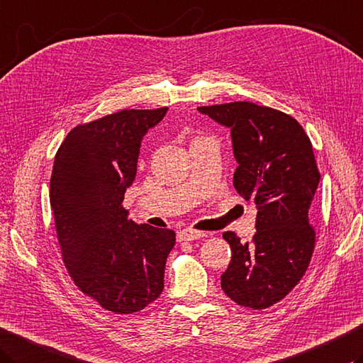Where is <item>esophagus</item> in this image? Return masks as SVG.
Wrapping results in <instances>:
<instances>
[{
    "label": "esophagus",
    "mask_w": 363,
    "mask_h": 363,
    "mask_svg": "<svg viewBox=\"0 0 363 363\" xmlns=\"http://www.w3.org/2000/svg\"><path fill=\"white\" fill-rule=\"evenodd\" d=\"M208 236V233L203 231H195V230H182L177 233V240H196V239H203Z\"/></svg>",
    "instance_id": "obj_1"
}]
</instances>
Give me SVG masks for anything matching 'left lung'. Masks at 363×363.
<instances>
[{
  "label": "left lung",
  "instance_id": "1",
  "mask_svg": "<svg viewBox=\"0 0 363 363\" xmlns=\"http://www.w3.org/2000/svg\"><path fill=\"white\" fill-rule=\"evenodd\" d=\"M198 111L231 130L234 189L258 209L252 242L223 233L233 255L222 289L240 307L267 308L299 283L315 248L308 212L321 176L313 146L294 118L269 106L233 102Z\"/></svg>",
  "mask_w": 363,
  "mask_h": 363
}]
</instances>
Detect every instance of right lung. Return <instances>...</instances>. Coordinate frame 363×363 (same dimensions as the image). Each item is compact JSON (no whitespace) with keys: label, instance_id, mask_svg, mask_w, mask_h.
<instances>
[{"label":"right lung","instance_id":"1","mask_svg":"<svg viewBox=\"0 0 363 363\" xmlns=\"http://www.w3.org/2000/svg\"><path fill=\"white\" fill-rule=\"evenodd\" d=\"M168 108L123 110L77 125L56 152L50 204L62 261L75 285L118 315L143 310L163 291L173 230L137 225L123 201L140 146Z\"/></svg>","mask_w":363,"mask_h":363}]
</instances>
